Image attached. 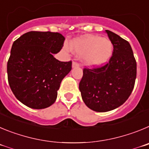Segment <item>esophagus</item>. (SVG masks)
<instances>
[{"instance_id": "obj_1", "label": "esophagus", "mask_w": 149, "mask_h": 149, "mask_svg": "<svg viewBox=\"0 0 149 149\" xmlns=\"http://www.w3.org/2000/svg\"><path fill=\"white\" fill-rule=\"evenodd\" d=\"M79 65L78 63L74 62V61H73V64H72V68H79Z\"/></svg>"}]
</instances>
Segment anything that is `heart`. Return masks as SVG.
<instances>
[{
  "label": "heart",
  "mask_w": 149,
  "mask_h": 149,
  "mask_svg": "<svg viewBox=\"0 0 149 149\" xmlns=\"http://www.w3.org/2000/svg\"><path fill=\"white\" fill-rule=\"evenodd\" d=\"M70 48L76 55L83 56V61L89 67L100 66L106 63L113 50V44L109 39L93 35L76 38L71 42ZM70 48L65 46L67 50Z\"/></svg>",
  "instance_id": "1"
}]
</instances>
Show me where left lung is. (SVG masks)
Masks as SVG:
<instances>
[{"mask_svg": "<svg viewBox=\"0 0 149 149\" xmlns=\"http://www.w3.org/2000/svg\"><path fill=\"white\" fill-rule=\"evenodd\" d=\"M113 44V55L108 64L83 70L79 91L84 104L96 112L112 111L128 99L134 87L136 62L129 43L105 30Z\"/></svg>", "mask_w": 149, "mask_h": 149, "instance_id": "8db88e82", "label": "left lung"}]
</instances>
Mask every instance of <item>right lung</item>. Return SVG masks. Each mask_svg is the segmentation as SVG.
Returning <instances> with one entry per match:
<instances>
[{"instance_id":"obj_1","label":"right lung","mask_w":149,"mask_h":149,"mask_svg":"<svg viewBox=\"0 0 149 149\" xmlns=\"http://www.w3.org/2000/svg\"><path fill=\"white\" fill-rule=\"evenodd\" d=\"M65 37L58 33L31 31L13 42L7 62L8 81L15 97L26 106L43 109L56 102L61 81L72 62L54 58Z\"/></svg>"}]
</instances>
